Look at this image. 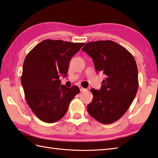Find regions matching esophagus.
Segmentation results:
<instances>
[{
	"instance_id": "esophagus-1",
	"label": "esophagus",
	"mask_w": 158,
	"mask_h": 158,
	"mask_svg": "<svg viewBox=\"0 0 158 158\" xmlns=\"http://www.w3.org/2000/svg\"><path fill=\"white\" fill-rule=\"evenodd\" d=\"M79 89H80V91H81V92H83V91H85V90H86V89L83 88L82 86H79Z\"/></svg>"
}]
</instances>
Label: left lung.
<instances>
[{"instance_id": "1", "label": "left lung", "mask_w": 158, "mask_h": 158, "mask_svg": "<svg viewBox=\"0 0 158 158\" xmlns=\"http://www.w3.org/2000/svg\"><path fill=\"white\" fill-rule=\"evenodd\" d=\"M81 51L91 56L96 71L106 76L100 90L91 89L93 100L87 109L99 122L112 123L127 111L136 94L139 79L135 60L126 48L112 41L89 42Z\"/></svg>"}]
</instances>
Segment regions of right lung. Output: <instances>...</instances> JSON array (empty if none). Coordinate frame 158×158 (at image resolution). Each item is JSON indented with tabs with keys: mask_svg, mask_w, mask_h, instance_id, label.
Listing matches in <instances>:
<instances>
[{
	"mask_svg": "<svg viewBox=\"0 0 158 158\" xmlns=\"http://www.w3.org/2000/svg\"><path fill=\"white\" fill-rule=\"evenodd\" d=\"M83 43L45 39L36 45L23 62L21 83L26 100L39 119L53 123L64 116L80 89L66 88L60 75H67L69 62Z\"/></svg>",
	"mask_w": 158,
	"mask_h": 158,
	"instance_id": "add662e5",
	"label": "right lung"
}]
</instances>
